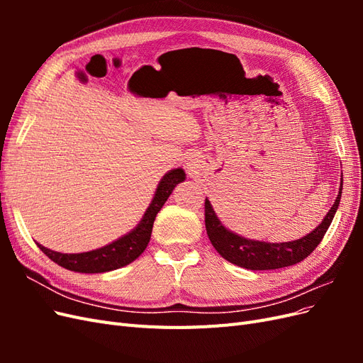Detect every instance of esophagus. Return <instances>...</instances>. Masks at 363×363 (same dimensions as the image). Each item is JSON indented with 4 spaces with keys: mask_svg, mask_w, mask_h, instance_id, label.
<instances>
[{
    "mask_svg": "<svg viewBox=\"0 0 363 363\" xmlns=\"http://www.w3.org/2000/svg\"><path fill=\"white\" fill-rule=\"evenodd\" d=\"M186 168H188L189 171H192V169H194V162H192V159H188V160H186Z\"/></svg>",
    "mask_w": 363,
    "mask_h": 363,
    "instance_id": "esophagus-1",
    "label": "esophagus"
}]
</instances>
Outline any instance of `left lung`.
<instances>
[{"mask_svg":"<svg viewBox=\"0 0 363 363\" xmlns=\"http://www.w3.org/2000/svg\"><path fill=\"white\" fill-rule=\"evenodd\" d=\"M340 195H342V179H340L335 204L327 212L321 224L312 230L309 235L303 236L301 239L291 240V242H263V240L247 239L236 235L219 221L211 201L206 199L204 215L207 236L219 255L240 268L265 271L291 267L304 260L321 242L333 221V216L340 201Z\"/></svg>","mask_w":363,"mask_h":363,"instance_id":"8db88e82","label":"left lung"}]
</instances>
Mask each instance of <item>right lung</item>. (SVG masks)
Segmentation results:
<instances>
[{
  "instance_id": "1",
  "label": "right lung",
  "mask_w": 363,
  "mask_h": 363,
  "mask_svg": "<svg viewBox=\"0 0 363 363\" xmlns=\"http://www.w3.org/2000/svg\"><path fill=\"white\" fill-rule=\"evenodd\" d=\"M184 179L186 174L182 168H175L164 174L162 180L159 182L156 194L152 196V200L139 224L131 230V232L121 236L108 245L92 251L77 252V255H67V252L52 251L38 242L36 244L54 263H57V265L69 271L98 274L123 268L128 265V263L136 260L142 252L145 251L150 242L151 230L152 224H155L156 215L159 213L164 201L168 200V196L172 194L175 186L184 182Z\"/></svg>"
}]
</instances>
